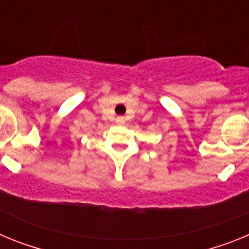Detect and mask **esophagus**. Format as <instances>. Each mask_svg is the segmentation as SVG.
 <instances>
[{
    "mask_svg": "<svg viewBox=\"0 0 249 249\" xmlns=\"http://www.w3.org/2000/svg\"><path fill=\"white\" fill-rule=\"evenodd\" d=\"M124 122H126V118L123 117V116H118V117L116 118V123H117V124H124Z\"/></svg>",
    "mask_w": 249,
    "mask_h": 249,
    "instance_id": "34e87169",
    "label": "esophagus"
}]
</instances>
